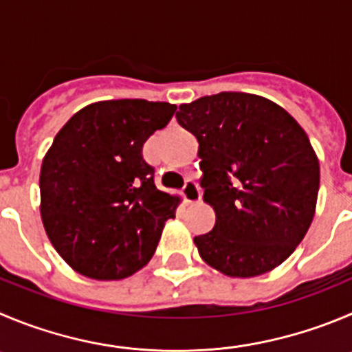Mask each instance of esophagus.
<instances>
[{"label": "esophagus", "instance_id": "1", "mask_svg": "<svg viewBox=\"0 0 352 352\" xmlns=\"http://www.w3.org/2000/svg\"><path fill=\"white\" fill-rule=\"evenodd\" d=\"M182 192H184V198H186L187 203H198L199 199H201V189H199L198 182L192 179L186 180Z\"/></svg>", "mask_w": 352, "mask_h": 352}]
</instances>
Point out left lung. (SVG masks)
Here are the masks:
<instances>
[{
	"mask_svg": "<svg viewBox=\"0 0 352 352\" xmlns=\"http://www.w3.org/2000/svg\"><path fill=\"white\" fill-rule=\"evenodd\" d=\"M175 118L198 139L203 198L217 217L195 238L203 261L232 278L278 267L316 210L320 163L305 131L278 104L241 91L182 104Z\"/></svg>",
	"mask_w": 352,
	"mask_h": 352,
	"instance_id": "1",
	"label": "left lung"
}]
</instances>
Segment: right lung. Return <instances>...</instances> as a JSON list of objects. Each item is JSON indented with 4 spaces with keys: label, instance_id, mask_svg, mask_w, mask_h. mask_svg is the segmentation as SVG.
<instances>
[{
    "label": "right lung",
    "instance_id": "right-lung-1",
    "mask_svg": "<svg viewBox=\"0 0 352 352\" xmlns=\"http://www.w3.org/2000/svg\"><path fill=\"white\" fill-rule=\"evenodd\" d=\"M175 109L142 98L95 102L55 135L39 175L41 219L55 250L80 274L123 280L156 252L179 198L157 189L142 147Z\"/></svg>",
    "mask_w": 352,
    "mask_h": 352
}]
</instances>
